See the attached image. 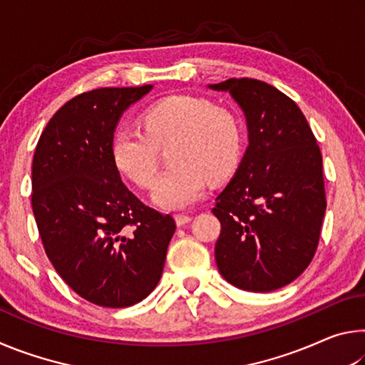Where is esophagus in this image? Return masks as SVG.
Returning <instances> with one entry per match:
<instances>
[{"label":"esophagus","instance_id":"obj_1","mask_svg":"<svg viewBox=\"0 0 365 365\" xmlns=\"http://www.w3.org/2000/svg\"><path fill=\"white\" fill-rule=\"evenodd\" d=\"M190 220H191V215H188V214H177L175 215V222H177L178 227L187 225Z\"/></svg>","mask_w":365,"mask_h":365}]
</instances>
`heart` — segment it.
Here are the masks:
<instances>
[{"label":"heart","instance_id":"b5f03b06","mask_svg":"<svg viewBox=\"0 0 365 365\" xmlns=\"http://www.w3.org/2000/svg\"><path fill=\"white\" fill-rule=\"evenodd\" d=\"M145 130L119 127L110 153L120 172L150 188L158 174L159 148H168L174 168L154 187L153 200L165 209H183L205 195L209 177L222 180L238 168L243 127L232 109L205 98L174 95L146 110Z\"/></svg>","mask_w":365,"mask_h":365}]
</instances>
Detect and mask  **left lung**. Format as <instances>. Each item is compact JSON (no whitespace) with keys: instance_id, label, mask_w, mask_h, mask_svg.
Segmentation results:
<instances>
[{"instance_id":"left-lung-1","label":"left lung","mask_w":365,"mask_h":365,"mask_svg":"<svg viewBox=\"0 0 365 365\" xmlns=\"http://www.w3.org/2000/svg\"><path fill=\"white\" fill-rule=\"evenodd\" d=\"M243 109L248 148L215 200V262L233 287L267 293L292 283L316 255L327 207L322 154L292 98L255 78L209 85Z\"/></svg>"}]
</instances>
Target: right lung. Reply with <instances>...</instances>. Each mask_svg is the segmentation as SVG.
Instances as JSON below:
<instances>
[{
	"instance_id": "add662e5",
	"label": "right lung",
	"mask_w": 365,
	"mask_h": 365,
	"mask_svg": "<svg viewBox=\"0 0 365 365\" xmlns=\"http://www.w3.org/2000/svg\"><path fill=\"white\" fill-rule=\"evenodd\" d=\"M153 85L98 88L51 117L32 164V209L46 256L67 285L103 307H128L160 280L175 220L145 206L110 153L117 122Z\"/></svg>"
}]
</instances>
